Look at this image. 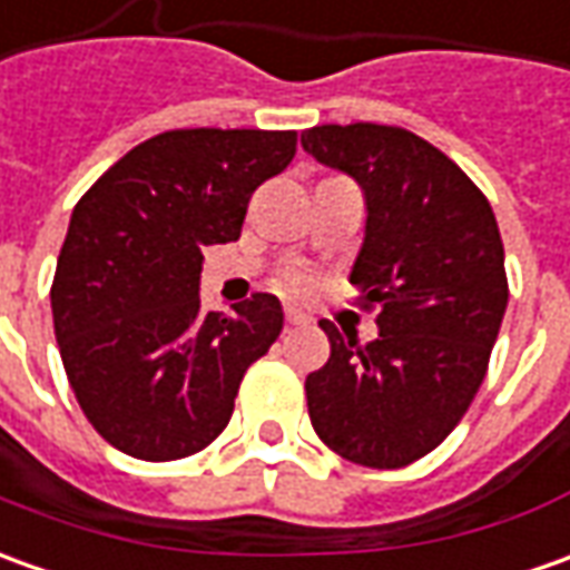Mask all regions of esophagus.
Listing matches in <instances>:
<instances>
[{"mask_svg":"<svg viewBox=\"0 0 570 570\" xmlns=\"http://www.w3.org/2000/svg\"><path fill=\"white\" fill-rule=\"evenodd\" d=\"M299 324H308V317L296 308H286V327H299Z\"/></svg>","mask_w":570,"mask_h":570,"instance_id":"1","label":"esophagus"}]
</instances>
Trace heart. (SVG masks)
<instances>
[{"instance_id": "obj_1", "label": "heart", "mask_w": 570, "mask_h": 570, "mask_svg": "<svg viewBox=\"0 0 570 570\" xmlns=\"http://www.w3.org/2000/svg\"><path fill=\"white\" fill-rule=\"evenodd\" d=\"M281 286H284L286 293L299 296V293H305V289L312 286V277H308L305 271H286L284 277H281Z\"/></svg>"}]
</instances>
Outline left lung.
<instances>
[{
    "instance_id": "left-lung-1",
    "label": "left lung",
    "mask_w": 570,
    "mask_h": 570,
    "mask_svg": "<svg viewBox=\"0 0 570 570\" xmlns=\"http://www.w3.org/2000/svg\"><path fill=\"white\" fill-rule=\"evenodd\" d=\"M302 149L365 189L367 220L350 281L377 308L371 343L331 336L305 377L312 428L336 455L405 468L440 446L487 377L509 305L505 249L474 180L428 139L386 124H324Z\"/></svg>"
}]
</instances>
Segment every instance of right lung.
<instances>
[{"label": "right lung", "instance_id": "obj_1", "mask_svg": "<svg viewBox=\"0 0 570 570\" xmlns=\"http://www.w3.org/2000/svg\"><path fill=\"white\" fill-rule=\"evenodd\" d=\"M293 155L296 130H165L73 205L49 296L68 383L106 443L174 462L227 428L284 312L271 293L203 312V249L239 239L253 193Z\"/></svg>", "mask_w": 570, "mask_h": 570}]
</instances>
